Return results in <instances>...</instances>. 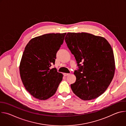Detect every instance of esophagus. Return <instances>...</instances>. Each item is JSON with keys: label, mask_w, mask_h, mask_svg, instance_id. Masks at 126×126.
Instances as JSON below:
<instances>
[{"label": "esophagus", "mask_w": 126, "mask_h": 126, "mask_svg": "<svg viewBox=\"0 0 126 126\" xmlns=\"http://www.w3.org/2000/svg\"><path fill=\"white\" fill-rule=\"evenodd\" d=\"M70 74H69V73H64V75L65 76H68V75H69Z\"/></svg>", "instance_id": "esophagus-1"}]
</instances>
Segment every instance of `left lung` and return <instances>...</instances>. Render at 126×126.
<instances>
[{"instance_id": "left-lung-1", "label": "left lung", "mask_w": 126, "mask_h": 126, "mask_svg": "<svg viewBox=\"0 0 126 126\" xmlns=\"http://www.w3.org/2000/svg\"><path fill=\"white\" fill-rule=\"evenodd\" d=\"M65 40L79 67L74 73L76 80L71 85L72 90L83 100L97 98L105 92L114 76L111 46L103 37L84 32H69Z\"/></svg>"}]
</instances>
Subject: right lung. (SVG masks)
I'll return each instance as SVG.
<instances>
[{
    "label": "right lung",
    "instance_id": "obj_1",
    "mask_svg": "<svg viewBox=\"0 0 126 126\" xmlns=\"http://www.w3.org/2000/svg\"><path fill=\"white\" fill-rule=\"evenodd\" d=\"M66 34L49 33L34 37L25 48L19 65L20 77L26 90L35 98L49 99L62 80L63 74L50 67L55 63Z\"/></svg>",
    "mask_w": 126,
    "mask_h": 126
}]
</instances>
